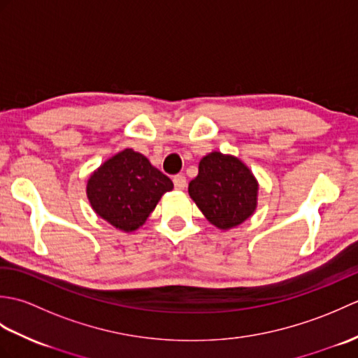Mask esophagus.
Returning a JSON list of instances; mask_svg holds the SVG:
<instances>
[{"label": "esophagus", "instance_id": "34e87169", "mask_svg": "<svg viewBox=\"0 0 358 358\" xmlns=\"http://www.w3.org/2000/svg\"><path fill=\"white\" fill-rule=\"evenodd\" d=\"M187 181H186V177L185 175H175L173 177V186L175 189H178V191H183V189L186 187Z\"/></svg>", "mask_w": 358, "mask_h": 358}]
</instances>
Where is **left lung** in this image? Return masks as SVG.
Masks as SVG:
<instances>
[{"mask_svg": "<svg viewBox=\"0 0 358 358\" xmlns=\"http://www.w3.org/2000/svg\"><path fill=\"white\" fill-rule=\"evenodd\" d=\"M187 191L208 222L222 231L245 223L258 203V181L252 171L240 158L218 150L200 159L199 175Z\"/></svg>", "mask_w": 358, "mask_h": 358, "instance_id": "left-lung-1", "label": "left lung"}]
</instances>
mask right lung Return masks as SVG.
<instances>
[{
  "label": "right lung",
  "instance_id": "obj_1",
  "mask_svg": "<svg viewBox=\"0 0 358 358\" xmlns=\"http://www.w3.org/2000/svg\"><path fill=\"white\" fill-rule=\"evenodd\" d=\"M173 189L169 177L134 149H124L96 167L86 185L95 214L117 229L134 232L146 223L162 196Z\"/></svg>",
  "mask_w": 358,
  "mask_h": 358
}]
</instances>
